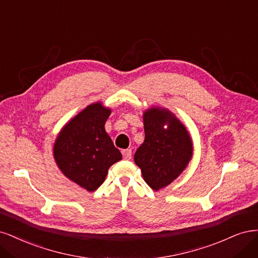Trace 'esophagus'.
I'll return each instance as SVG.
<instances>
[{
  "label": "esophagus",
  "mask_w": 258,
  "mask_h": 258,
  "mask_svg": "<svg viewBox=\"0 0 258 258\" xmlns=\"http://www.w3.org/2000/svg\"><path fill=\"white\" fill-rule=\"evenodd\" d=\"M122 155L124 160H131L132 159V150L131 149H126V150L122 151Z\"/></svg>",
  "instance_id": "obj_1"
}]
</instances>
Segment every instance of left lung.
Returning <instances> with one entry per match:
<instances>
[{"instance_id":"obj_1","label":"left lung","mask_w":258,"mask_h":258,"mask_svg":"<svg viewBox=\"0 0 258 258\" xmlns=\"http://www.w3.org/2000/svg\"><path fill=\"white\" fill-rule=\"evenodd\" d=\"M165 123L168 128L164 129ZM145 141L134 155L147 184L154 190L167 186L183 171L193 153L184 125L169 111L151 108L144 114Z\"/></svg>"}]
</instances>
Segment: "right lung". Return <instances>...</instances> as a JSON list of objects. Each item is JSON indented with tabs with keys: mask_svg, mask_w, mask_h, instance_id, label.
I'll return each mask as SVG.
<instances>
[{
	"mask_svg": "<svg viewBox=\"0 0 258 258\" xmlns=\"http://www.w3.org/2000/svg\"><path fill=\"white\" fill-rule=\"evenodd\" d=\"M110 109L101 103L88 106L63 127L53 154L66 177L93 192L101 185L110 166L122 159L105 131Z\"/></svg>",
	"mask_w": 258,
	"mask_h": 258,
	"instance_id": "right-lung-1",
	"label": "right lung"
}]
</instances>
